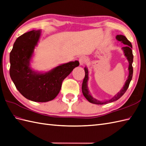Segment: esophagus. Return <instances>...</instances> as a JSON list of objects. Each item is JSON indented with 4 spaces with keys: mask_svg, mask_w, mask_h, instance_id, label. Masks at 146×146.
<instances>
[{
    "mask_svg": "<svg viewBox=\"0 0 146 146\" xmlns=\"http://www.w3.org/2000/svg\"><path fill=\"white\" fill-rule=\"evenodd\" d=\"M79 62H80V66H83L85 64V63L87 62V59L84 56H82L79 58Z\"/></svg>",
    "mask_w": 146,
    "mask_h": 146,
    "instance_id": "obj_1",
    "label": "esophagus"
}]
</instances>
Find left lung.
<instances>
[{
    "instance_id": "1",
    "label": "left lung",
    "mask_w": 146,
    "mask_h": 146,
    "mask_svg": "<svg viewBox=\"0 0 146 146\" xmlns=\"http://www.w3.org/2000/svg\"><path fill=\"white\" fill-rule=\"evenodd\" d=\"M116 39L118 41H120L124 44L126 45V46H124V47H123L122 49L124 52V56L126 57L127 61H128V62H129L128 77H127V79L126 81L125 84L124 85L122 89L116 95H115L114 97L111 98V99H109V100L100 101V100H97V99L95 98L94 97H93V96L91 95V94L89 92V90H88V88L87 86L88 80V70L87 67H85L84 68L85 75L84 79L83 80L82 86V93L84 97L86 98V99L88 102L92 103V104H97V105H104V104H108V103L113 102L118 100L119 98L122 97V96L124 95V94L125 93L126 91L127 90V88H128L131 79H132L133 74V68L132 66V64L133 62V51L132 49H131V48H132V44H131V42L129 41V40H127V39L126 38V36H123V35H116Z\"/></svg>"
}]
</instances>
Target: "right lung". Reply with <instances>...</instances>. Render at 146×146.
Wrapping results in <instances>:
<instances>
[{
  "mask_svg": "<svg viewBox=\"0 0 146 146\" xmlns=\"http://www.w3.org/2000/svg\"><path fill=\"white\" fill-rule=\"evenodd\" d=\"M41 33L40 30H32L17 39L10 53V76L24 97L36 102H46L56 98L62 81L79 66V62L63 64L44 73L33 70L30 62Z\"/></svg>",
  "mask_w": 146,
  "mask_h": 146,
  "instance_id": "obj_1",
  "label": "right lung"
}]
</instances>
